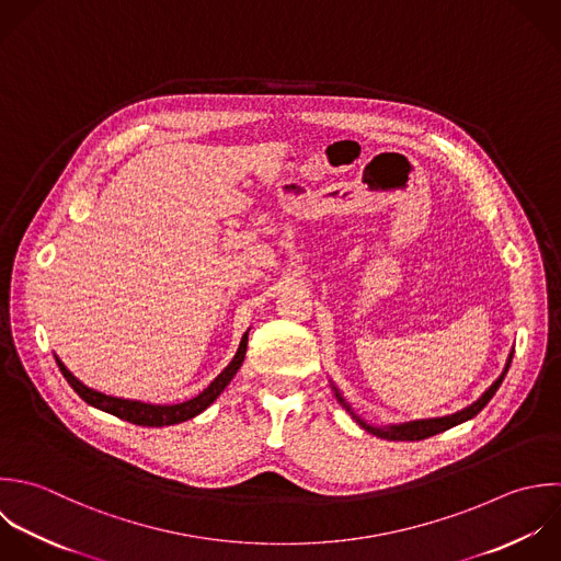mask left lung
Returning <instances> with one entry per match:
<instances>
[{"label": "left lung", "mask_w": 561, "mask_h": 561, "mask_svg": "<svg viewBox=\"0 0 561 561\" xmlns=\"http://www.w3.org/2000/svg\"><path fill=\"white\" fill-rule=\"evenodd\" d=\"M512 358H514V350H512L510 356H507V363H505L503 374H501V376L492 382V387L485 389V393H483L477 402H472L470 407H466V409H461V411H457V413H453V415L428 417V420H413V422H402V424H385V426L369 424L367 420H363V417L352 409V404L343 398V393L336 389V385H334L332 380H330V385H332V391H334L336 400L343 404V409H345V411L360 424V428H365L367 433H371V435H376V437H380V439H389V442H420V439H426V437H433V435H437V433H444V431H448V428H453V426H459V424L472 420L474 415H479V413L485 409V404L494 398V393L499 391V387L503 385V380H505V376H507V371H510Z\"/></svg>", "instance_id": "left-lung-1"}]
</instances>
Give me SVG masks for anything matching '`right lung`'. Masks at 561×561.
Listing matches in <instances>:
<instances>
[{"label":"right lung","instance_id":"obj_1","mask_svg":"<svg viewBox=\"0 0 561 561\" xmlns=\"http://www.w3.org/2000/svg\"><path fill=\"white\" fill-rule=\"evenodd\" d=\"M251 330V328H249ZM249 330L242 334V341L238 345L236 356L231 358V363L209 382L207 389H203L196 398L179 402V404H150V402H139V400H124V398H115V396H106L100 393L87 385H82L65 365L62 360L54 354L56 365L60 369V374L65 376V380L69 382V387L93 409H100L108 415H115L124 422H130L135 426H148V428H161V426H174L181 422H187L196 415H201L209 404H214V400L227 389V385L233 380V376L238 374V369L244 363V354H247V341H249Z\"/></svg>","mask_w":561,"mask_h":561}]
</instances>
